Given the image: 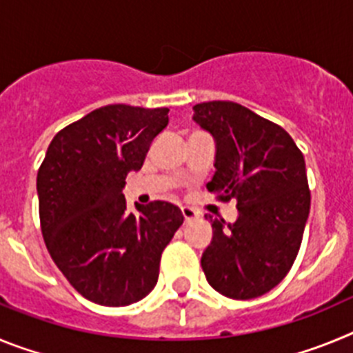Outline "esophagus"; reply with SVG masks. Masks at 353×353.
I'll return each instance as SVG.
<instances>
[{"instance_id": "obj_1", "label": "esophagus", "mask_w": 353, "mask_h": 353, "mask_svg": "<svg viewBox=\"0 0 353 353\" xmlns=\"http://www.w3.org/2000/svg\"><path fill=\"white\" fill-rule=\"evenodd\" d=\"M182 215H183V219H185V223H191V221L198 219L199 212L191 207H182Z\"/></svg>"}]
</instances>
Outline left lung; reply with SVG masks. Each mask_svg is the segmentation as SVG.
<instances>
[{
    "mask_svg": "<svg viewBox=\"0 0 353 353\" xmlns=\"http://www.w3.org/2000/svg\"><path fill=\"white\" fill-rule=\"evenodd\" d=\"M194 121L215 139V173L207 189L236 199L233 224L212 219L201 267L224 297L248 301L285 279L310 215L304 155L283 127L230 101L196 104ZM207 217V215H205Z\"/></svg>",
    "mask_w": 353,
    "mask_h": 353,
    "instance_id": "left-lung-1",
    "label": "left lung"
}]
</instances>
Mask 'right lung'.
I'll return each mask as SVG.
<instances>
[{
  "label": "right lung",
  "instance_id": "obj_1",
  "mask_svg": "<svg viewBox=\"0 0 353 353\" xmlns=\"http://www.w3.org/2000/svg\"><path fill=\"white\" fill-rule=\"evenodd\" d=\"M168 108L111 104L52 138L37 174L42 235L56 267L84 299L109 307L157 285L161 254L182 226L168 201L127 212L123 187L168 125Z\"/></svg>",
  "mask_w": 353,
  "mask_h": 353
}]
</instances>
